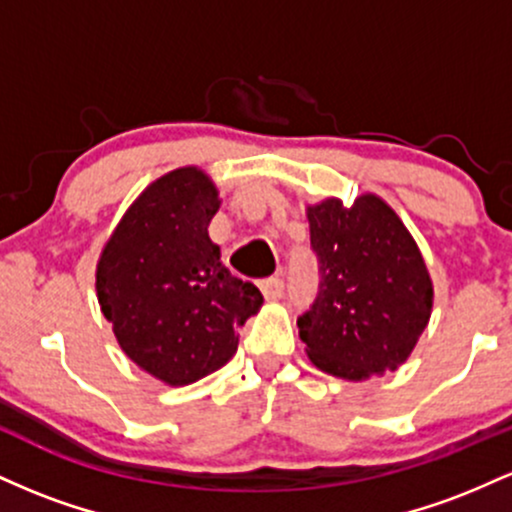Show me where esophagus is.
<instances>
[{
  "mask_svg": "<svg viewBox=\"0 0 512 512\" xmlns=\"http://www.w3.org/2000/svg\"><path fill=\"white\" fill-rule=\"evenodd\" d=\"M260 289L267 301H276V298L284 296V279L281 276H267L260 281Z\"/></svg>",
  "mask_w": 512,
  "mask_h": 512,
  "instance_id": "esophagus-1",
  "label": "esophagus"
}]
</instances>
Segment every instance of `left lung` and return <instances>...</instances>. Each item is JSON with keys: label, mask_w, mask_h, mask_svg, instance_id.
Wrapping results in <instances>:
<instances>
[{"label": "left lung", "mask_w": 512, "mask_h": 512, "mask_svg": "<svg viewBox=\"0 0 512 512\" xmlns=\"http://www.w3.org/2000/svg\"><path fill=\"white\" fill-rule=\"evenodd\" d=\"M317 296L298 317L310 361L344 380L395 370L426 330L431 276L414 238L380 197L308 207Z\"/></svg>", "instance_id": "obj_1"}]
</instances>
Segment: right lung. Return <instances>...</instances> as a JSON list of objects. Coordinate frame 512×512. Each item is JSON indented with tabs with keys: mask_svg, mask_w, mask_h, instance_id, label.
I'll return each instance as SVG.
<instances>
[{
	"mask_svg": "<svg viewBox=\"0 0 512 512\" xmlns=\"http://www.w3.org/2000/svg\"><path fill=\"white\" fill-rule=\"evenodd\" d=\"M216 211L219 192L202 170H173L127 209L98 262V303L122 351L168 385L231 361L238 327L264 303L211 243Z\"/></svg>",
	"mask_w": 512,
	"mask_h": 512,
	"instance_id": "obj_1",
	"label": "right lung"
}]
</instances>
